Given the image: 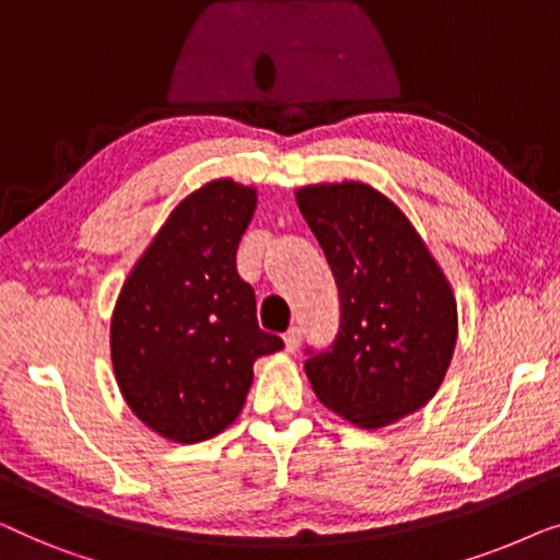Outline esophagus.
<instances>
[{
	"label": "esophagus",
	"instance_id": "esophagus-1",
	"mask_svg": "<svg viewBox=\"0 0 560 560\" xmlns=\"http://www.w3.org/2000/svg\"><path fill=\"white\" fill-rule=\"evenodd\" d=\"M298 347H301V328L293 326L285 334V351H290V354H293V351H298Z\"/></svg>",
	"mask_w": 560,
	"mask_h": 560
}]
</instances>
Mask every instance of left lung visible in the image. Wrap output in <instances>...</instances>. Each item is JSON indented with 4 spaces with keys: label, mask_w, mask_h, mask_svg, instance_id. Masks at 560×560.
Listing matches in <instances>:
<instances>
[{
    "label": "left lung",
    "mask_w": 560,
    "mask_h": 560,
    "mask_svg": "<svg viewBox=\"0 0 560 560\" xmlns=\"http://www.w3.org/2000/svg\"><path fill=\"white\" fill-rule=\"evenodd\" d=\"M339 288V334L305 349V374L328 410L359 428L410 416L441 387L454 357L456 298L408 217L366 183L295 194Z\"/></svg>",
    "instance_id": "left-lung-1"
}]
</instances>
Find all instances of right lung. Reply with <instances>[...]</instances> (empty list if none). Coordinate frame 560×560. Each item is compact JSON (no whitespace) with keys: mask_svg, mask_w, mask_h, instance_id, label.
<instances>
[{"mask_svg":"<svg viewBox=\"0 0 560 560\" xmlns=\"http://www.w3.org/2000/svg\"><path fill=\"white\" fill-rule=\"evenodd\" d=\"M257 190L229 178L175 206L129 272L112 316V364L137 418L175 443L232 425L259 357L280 336L257 324L255 290L236 272V247Z\"/></svg>","mask_w":560,"mask_h":560,"instance_id":"right-lung-1","label":"right lung"}]
</instances>
